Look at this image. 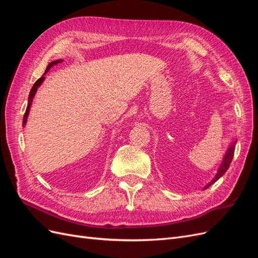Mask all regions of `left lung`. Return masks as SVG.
<instances>
[{"instance_id":"left-lung-1","label":"left lung","mask_w":258,"mask_h":258,"mask_svg":"<svg viewBox=\"0 0 258 258\" xmlns=\"http://www.w3.org/2000/svg\"><path fill=\"white\" fill-rule=\"evenodd\" d=\"M236 143H237V141H233V142L231 143V145H230V146H229V148H228L227 153H226V155H225L224 160H223V163L221 165L220 169H218V171H217V173H216L215 177L212 179V182H211L210 184H208V186H207V187H209L210 185H212L213 183H215V182L217 181V179L220 178L221 176H223V174L226 172V171L228 170V168H229V166H230V163H231V160H232V158H233V154H235ZM207 187H206V188H207Z\"/></svg>"}]
</instances>
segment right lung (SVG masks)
<instances>
[{
	"instance_id": "1",
	"label": "right lung",
	"mask_w": 258,
	"mask_h": 258,
	"mask_svg": "<svg viewBox=\"0 0 258 258\" xmlns=\"http://www.w3.org/2000/svg\"><path fill=\"white\" fill-rule=\"evenodd\" d=\"M62 61H63V60L59 59V60H56V61H52V62H50V63L48 64V67H47V69H46V71H45L44 75H45L46 73H47V72L49 71V69H50L52 66H54V64H58V63H61ZM44 80H45V77H44V76H42L41 79H38V80H37V81L34 83L33 87L31 88L30 95H29V102H28V106H27V110H26L25 116H23V121H22L23 126H25L26 122H27V119H28V115H29V111H30V106H31V104H32V100H33V97H34V95H35V92H36V90H37V88H38V86H40V85L43 83V81H44Z\"/></svg>"
}]
</instances>
